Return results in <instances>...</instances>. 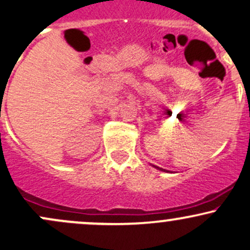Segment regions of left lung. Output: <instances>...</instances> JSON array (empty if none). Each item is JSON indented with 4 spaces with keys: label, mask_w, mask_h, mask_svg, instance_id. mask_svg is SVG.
<instances>
[{
    "label": "left lung",
    "mask_w": 250,
    "mask_h": 250,
    "mask_svg": "<svg viewBox=\"0 0 250 250\" xmlns=\"http://www.w3.org/2000/svg\"><path fill=\"white\" fill-rule=\"evenodd\" d=\"M157 169H159V170H162V171H165V170H163V169H161V167H157Z\"/></svg>",
    "instance_id": "obj_1"
}]
</instances>
